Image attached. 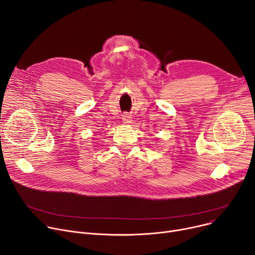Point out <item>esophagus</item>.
I'll return each mask as SVG.
<instances>
[{
  "mask_svg": "<svg viewBox=\"0 0 255 255\" xmlns=\"http://www.w3.org/2000/svg\"><path fill=\"white\" fill-rule=\"evenodd\" d=\"M123 121H124V123H130L131 122V116L128 115V114H125L123 116Z\"/></svg>",
  "mask_w": 255,
  "mask_h": 255,
  "instance_id": "1",
  "label": "esophagus"
}]
</instances>
